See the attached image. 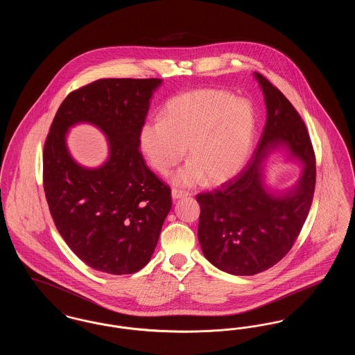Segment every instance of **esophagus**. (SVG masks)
I'll return each mask as SVG.
<instances>
[{
  "label": "esophagus",
  "mask_w": 355,
  "mask_h": 355,
  "mask_svg": "<svg viewBox=\"0 0 355 355\" xmlns=\"http://www.w3.org/2000/svg\"><path fill=\"white\" fill-rule=\"evenodd\" d=\"M187 196H189V193L184 191V190H178V189H173L171 190L173 200H180V198H184V197H187Z\"/></svg>",
  "instance_id": "34e87169"
}]
</instances>
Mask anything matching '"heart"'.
<instances>
[{"instance_id": "obj_1", "label": "heart", "mask_w": 355, "mask_h": 355, "mask_svg": "<svg viewBox=\"0 0 355 355\" xmlns=\"http://www.w3.org/2000/svg\"><path fill=\"white\" fill-rule=\"evenodd\" d=\"M255 129L253 106L214 89L173 97L164 119H148L139 145L150 165L166 174L185 155L190 161L173 175L177 185L220 184L236 174L250 153Z\"/></svg>"}]
</instances>
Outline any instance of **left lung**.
Listing matches in <instances>:
<instances>
[{
	"label": "left lung",
	"mask_w": 355,
	"mask_h": 355,
	"mask_svg": "<svg viewBox=\"0 0 355 355\" xmlns=\"http://www.w3.org/2000/svg\"><path fill=\"white\" fill-rule=\"evenodd\" d=\"M266 105V123L252 159L233 180L197 196L198 241L206 259L233 275H254L278 263L307 218L315 187V155L304 121L286 97L254 73ZM302 164L297 184L284 192L264 182V162L274 150Z\"/></svg>",
	"instance_id": "left-lung-1"
}]
</instances>
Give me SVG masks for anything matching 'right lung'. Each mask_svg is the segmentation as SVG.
<instances>
[{
	"instance_id": "add662e5",
	"label": "right lung",
	"mask_w": 355,
	"mask_h": 355,
	"mask_svg": "<svg viewBox=\"0 0 355 355\" xmlns=\"http://www.w3.org/2000/svg\"><path fill=\"white\" fill-rule=\"evenodd\" d=\"M162 80L103 78L74 90L58 107L44 146V190L71 252L94 270L122 275L152 258L171 209L169 186L139 152V130ZM90 123L107 135L110 155L85 168L68 153V129Z\"/></svg>"
}]
</instances>
